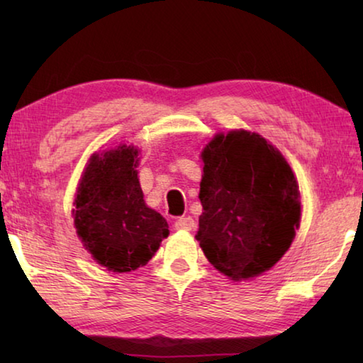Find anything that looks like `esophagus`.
Wrapping results in <instances>:
<instances>
[{
  "instance_id": "1",
  "label": "esophagus",
  "mask_w": 363,
  "mask_h": 363,
  "mask_svg": "<svg viewBox=\"0 0 363 363\" xmlns=\"http://www.w3.org/2000/svg\"><path fill=\"white\" fill-rule=\"evenodd\" d=\"M174 227L177 230H192L195 227V223L194 219L190 216H184V218H179L174 223Z\"/></svg>"
}]
</instances>
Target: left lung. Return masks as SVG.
Instances as JSON below:
<instances>
[{"instance_id": "left-lung-1", "label": "left lung", "mask_w": 363, "mask_h": 363, "mask_svg": "<svg viewBox=\"0 0 363 363\" xmlns=\"http://www.w3.org/2000/svg\"><path fill=\"white\" fill-rule=\"evenodd\" d=\"M203 176L196 240L232 280L266 272L299 227L296 179L281 153L256 133L218 134L201 152Z\"/></svg>"}]
</instances>
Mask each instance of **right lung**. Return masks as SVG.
Wrapping results in <instances>:
<instances>
[{"label":"right lung","instance_id":"add662e5","mask_svg":"<svg viewBox=\"0 0 363 363\" xmlns=\"http://www.w3.org/2000/svg\"><path fill=\"white\" fill-rule=\"evenodd\" d=\"M134 147L94 155L79 182L73 210L86 250L112 272L145 266L168 237V223L145 205Z\"/></svg>","mask_w":363,"mask_h":363}]
</instances>
